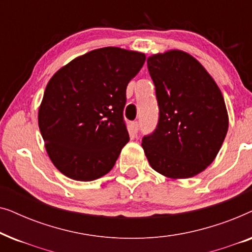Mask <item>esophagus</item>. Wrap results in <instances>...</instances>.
<instances>
[{"label": "esophagus", "mask_w": 252, "mask_h": 252, "mask_svg": "<svg viewBox=\"0 0 252 252\" xmlns=\"http://www.w3.org/2000/svg\"><path fill=\"white\" fill-rule=\"evenodd\" d=\"M132 129H133V132H135V133L139 132V129H140V123H139V122H134V123L132 124Z\"/></svg>", "instance_id": "34e87169"}]
</instances>
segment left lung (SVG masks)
Returning a JSON list of instances; mask_svg holds the SVG:
<instances>
[{"mask_svg": "<svg viewBox=\"0 0 252 252\" xmlns=\"http://www.w3.org/2000/svg\"><path fill=\"white\" fill-rule=\"evenodd\" d=\"M159 118L156 129L143 136L151 167L171 179L201 173L215 160L228 130L222 94L202 64L181 50L147 60Z\"/></svg>", "mask_w": 252, "mask_h": 252, "instance_id": "8db88e82", "label": "left lung"}]
</instances>
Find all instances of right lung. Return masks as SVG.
Segmentation results:
<instances>
[{
    "mask_svg": "<svg viewBox=\"0 0 252 252\" xmlns=\"http://www.w3.org/2000/svg\"><path fill=\"white\" fill-rule=\"evenodd\" d=\"M146 55L105 47L74 58L53 75L39 109V127L62 173L92 181L111 171L129 135L126 88Z\"/></svg>",
    "mask_w": 252,
    "mask_h": 252,
    "instance_id": "add662e5",
    "label": "right lung"
}]
</instances>
